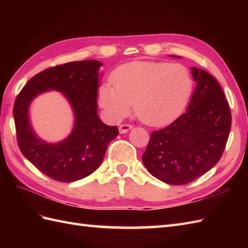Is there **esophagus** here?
Returning a JSON list of instances; mask_svg holds the SVG:
<instances>
[{
	"label": "esophagus",
	"mask_w": 248,
	"mask_h": 248,
	"mask_svg": "<svg viewBox=\"0 0 248 248\" xmlns=\"http://www.w3.org/2000/svg\"><path fill=\"white\" fill-rule=\"evenodd\" d=\"M132 128L133 127L131 124H121V125H119V132L121 134H124V133L129 132V131L132 129Z\"/></svg>",
	"instance_id": "obj_1"
}]
</instances>
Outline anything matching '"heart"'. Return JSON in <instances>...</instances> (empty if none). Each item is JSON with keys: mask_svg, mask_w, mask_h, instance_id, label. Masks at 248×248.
I'll return each mask as SVG.
<instances>
[{"mask_svg": "<svg viewBox=\"0 0 248 248\" xmlns=\"http://www.w3.org/2000/svg\"><path fill=\"white\" fill-rule=\"evenodd\" d=\"M110 83L99 87L100 107L113 121L128 116L132 103L144 124L160 127L180 115L192 97L194 81L186 66L164 62H132L118 67Z\"/></svg>", "mask_w": 248, "mask_h": 248, "instance_id": "1", "label": "heart"}]
</instances>
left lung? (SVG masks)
<instances>
[{
    "instance_id": "1",
    "label": "left lung",
    "mask_w": 248,
    "mask_h": 248,
    "mask_svg": "<svg viewBox=\"0 0 248 248\" xmlns=\"http://www.w3.org/2000/svg\"><path fill=\"white\" fill-rule=\"evenodd\" d=\"M191 70L196 88L186 112L151 133L141 157L152 176L171 186L192 182L211 170L223 155L231 128L229 104L218 82L202 69Z\"/></svg>"
}]
</instances>
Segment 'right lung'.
<instances>
[{
	"mask_svg": "<svg viewBox=\"0 0 248 248\" xmlns=\"http://www.w3.org/2000/svg\"><path fill=\"white\" fill-rule=\"evenodd\" d=\"M101 66L100 62L89 60L48 68L31 78L15 101L14 118L21 152L56 181L73 182L91 175L101 165L109 141L118 135V128L103 124L97 113ZM52 89L64 93L75 114L71 135L55 144L39 139L28 117L31 101Z\"/></svg>",
	"mask_w": 248,
	"mask_h": 248,
	"instance_id": "add662e5",
	"label": "right lung"
}]
</instances>
